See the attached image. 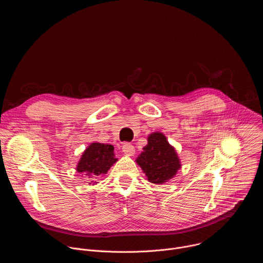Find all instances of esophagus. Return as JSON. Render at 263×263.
Segmentation results:
<instances>
[{
    "label": "esophagus",
    "instance_id": "esophagus-1",
    "mask_svg": "<svg viewBox=\"0 0 263 263\" xmlns=\"http://www.w3.org/2000/svg\"><path fill=\"white\" fill-rule=\"evenodd\" d=\"M122 149L127 156H133L135 154V147L130 143H127V142L124 143Z\"/></svg>",
    "mask_w": 263,
    "mask_h": 263
}]
</instances>
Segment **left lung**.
Masks as SVG:
<instances>
[{"mask_svg":"<svg viewBox=\"0 0 263 263\" xmlns=\"http://www.w3.org/2000/svg\"><path fill=\"white\" fill-rule=\"evenodd\" d=\"M138 165L151 183L162 184L172 179L181 167L180 159L166 137L160 133H152L147 137V144L136 159Z\"/></svg>","mask_w":263,"mask_h":263,"instance_id":"left-lung-1","label":"left lung"}]
</instances>
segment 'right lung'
I'll use <instances>...</instances> for the list:
<instances>
[{"label": "right lung", "instance_id": "1", "mask_svg": "<svg viewBox=\"0 0 263 263\" xmlns=\"http://www.w3.org/2000/svg\"><path fill=\"white\" fill-rule=\"evenodd\" d=\"M114 152V145L92 142L84 151L77 165V172L90 180H96L99 176L106 174L111 165L118 161Z\"/></svg>", "mask_w": 263, "mask_h": 263}]
</instances>
